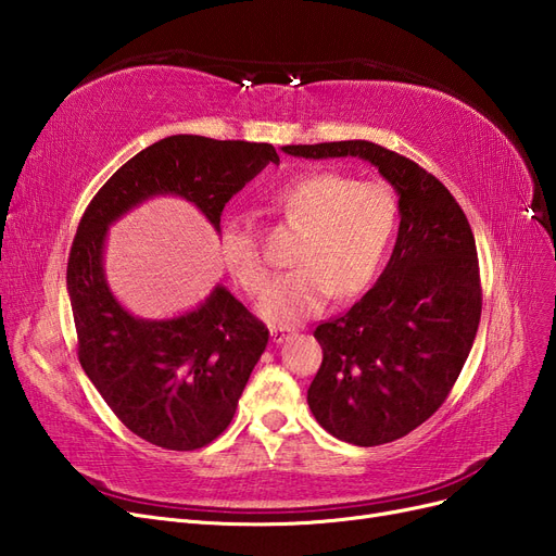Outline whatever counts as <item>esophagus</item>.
Returning a JSON list of instances; mask_svg holds the SVG:
<instances>
[{"mask_svg": "<svg viewBox=\"0 0 556 556\" xmlns=\"http://www.w3.org/2000/svg\"><path fill=\"white\" fill-rule=\"evenodd\" d=\"M290 333H292V329H288V327H274V329H271V341H274V343H282L285 339H288Z\"/></svg>", "mask_w": 556, "mask_h": 556, "instance_id": "34e87169", "label": "esophagus"}]
</instances>
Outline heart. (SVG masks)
Listing matches in <instances>:
<instances>
[{
	"instance_id": "1",
	"label": "heart",
	"mask_w": 556,
	"mask_h": 556,
	"mask_svg": "<svg viewBox=\"0 0 556 556\" xmlns=\"http://www.w3.org/2000/svg\"><path fill=\"white\" fill-rule=\"evenodd\" d=\"M266 206L299 231L292 264L260 304L268 325L290 327L317 315L327 301L359 296L378 276L392 245L399 204L382 180H352L319 169L301 174L266 197ZM229 276L248 296L264 294L268 266L250 227L231 220L220 231Z\"/></svg>"
}]
</instances>
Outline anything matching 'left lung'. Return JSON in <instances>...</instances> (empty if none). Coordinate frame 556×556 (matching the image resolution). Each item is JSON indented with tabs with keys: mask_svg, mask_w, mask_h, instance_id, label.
I'll list each match as a JSON object with an SVG mask.
<instances>
[{
	"mask_svg": "<svg viewBox=\"0 0 556 556\" xmlns=\"http://www.w3.org/2000/svg\"><path fill=\"white\" fill-rule=\"evenodd\" d=\"M306 160L359 157L399 194V237L382 276L348 313L315 327L323 364L308 387L315 419L339 441L374 447L443 406L482 313L476 239L445 185L371 141L285 146Z\"/></svg>",
	"mask_w": 556,
	"mask_h": 556,
	"instance_id": "left-lung-1",
	"label": "left lung"
}]
</instances>
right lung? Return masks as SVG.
<instances>
[{"label":"right lung","mask_w":556,"mask_h":556,"mask_svg":"<svg viewBox=\"0 0 556 556\" xmlns=\"http://www.w3.org/2000/svg\"><path fill=\"white\" fill-rule=\"evenodd\" d=\"M278 162L271 143L176 134L125 162L80 217L66 264L78 362L115 417L157 447L199 450L229 427L268 329L223 285L185 315L134 317L104 276L106 229L141 201L172 194L220 231L227 201Z\"/></svg>","instance_id":"obj_1"}]
</instances>
